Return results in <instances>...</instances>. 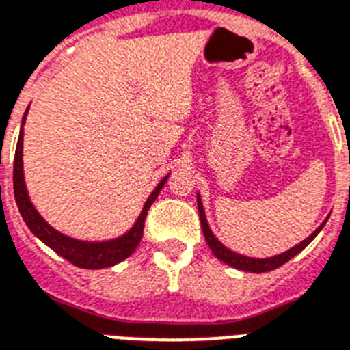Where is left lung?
Instances as JSON below:
<instances>
[{"label": "left lung", "instance_id": "8db88e82", "mask_svg": "<svg viewBox=\"0 0 350 350\" xmlns=\"http://www.w3.org/2000/svg\"><path fill=\"white\" fill-rule=\"evenodd\" d=\"M197 204H198V215H200V226H202L204 237H206V242H208L209 250L213 251V254L217 256V258L226 262V264H229L231 267H234V269L251 271V273H265V271H273L276 269V267H280V265L286 264V262H289L293 256H296V254L300 253V251L304 250V247H306V245L309 244V242H311L318 233H320L321 228H323V224H325V222L321 224L320 228H318L311 237H307L304 242H300V244L295 245V247H291V250L286 251V253L276 254V256H271V258H250V256H242V254L239 253H233V251L228 250L226 245H222L219 240L215 239V234L211 233V229H209L208 226L206 213H204L202 202H200V197H198V195H197Z\"/></svg>", "mask_w": 350, "mask_h": 350}]
</instances>
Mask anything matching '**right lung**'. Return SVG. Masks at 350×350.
<instances>
[{"instance_id": "add662e5", "label": "right lung", "mask_w": 350, "mask_h": 350, "mask_svg": "<svg viewBox=\"0 0 350 350\" xmlns=\"http://www.w3.org/2000/svg\"><path fill=\"white\" fill-rule=\"evenodd\" d=\"M27 117V111H25ZM23 117V124H25ZM167 177L162 178L159 186L153 189V193L148 197L144 208H142L141 217L133 224V228L128 231L126 234H122L116 240H106V242H83V240L70 239L64 237L59 231H55L54 228H50L49 224L41 219V215L36 211L32 206L27 193V186H25L23 177V128L19 133L18 146H16V157H14V197H16V204L21 217H23L25 224L29 226L39 240H43L44 244L52 247L57 254H61L63 258L72 262L77 267L83 269H103V267H110L124 258H128L133 251L137 250V245L142 239V231H144V220H146L148 209L155 202V198L159 197V191L164 188Z\"/></svg>"}]
</instances>
